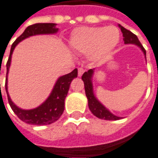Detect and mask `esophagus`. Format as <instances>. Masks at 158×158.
<instances>
[{"mask_svg": "<svg viewBox=\"0 0 158 158\" xmlns=\"http://www.w3.org/2000/svg\"><path fill=\"white\" fill-rule=\"evenodd\" d=\"M85 73V69L82 68V67H79V69H78V75H79V77H81L82 76V74L84 73Z\"/></svg>", "mask_w": 158, "mask_h": 158, "instance_id": "34e87169", "label": "esophagus"}]
</instances>
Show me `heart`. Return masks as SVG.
<instances>
[{
  "instance_id": "heart-1",
  "label": "heart",
  "mask_w": 158,
  "mask_h": 158,
  "mask_svg": "<svg viewBox=\"0 0 158 158\" xmlns=\"http://www.w3.org/2000/svg\"><path fill=\"white\" fill-rule=\"evenodd\" d=\"M119 40L120 32L114 26L106 28L82 27L73 32L71 45L79 52H91L93 58L100 59L111 52Z\"/></svg>"
}]
</instances>
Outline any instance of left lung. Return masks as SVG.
<instances>
[{
	"label": "left lung",
	"instance_id": "8db88e82",
	"mask_svg": "<svg viewBox=\"0 0 158 158\" xmlns=\"http://www.w3.org/2000/svg\"><path fill=\"white\" fill-rule=\"evenodd\" d=\"M121 30L123 32V41L124 44H135L136 45H138L142 51L143 52L144 55L146 56V51L142 45V44L138 40L137 36L132 33L130 30L125 29L124 27L119 25ZM94 73V70L90 69L87 72H85L82 75V80L84 81L85 85V95L87 97L88 100V106L91 112L95 115L96 117L103 119V120H107V121H116L120 120L121 117H118L114 114H113L112 113L108 111L105 106L101 105V103L98 101L94 95V92H93V84H92V77Z\"/></svg>",
	"mask_w": 158,
	"mask_h": 158
}]
</instances>
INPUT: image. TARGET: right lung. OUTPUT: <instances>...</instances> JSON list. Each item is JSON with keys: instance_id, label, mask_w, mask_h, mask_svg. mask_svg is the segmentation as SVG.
<instances>
[{"instance_id": "obj_1", "label": "right lung", "mask_w": 158, "mask_h": 158, "mask_svg": "<svg viewBox=\"0 0 158 158\" xmlns=\"http://www.w3.org/2000/svg\"><path fill=\"white\" fill-rule=\"evenodd\" d=\"M55 23H35L27 27L24 32L16 38V40L13 43L10 54L8 57V62H7V77L10 62H11V56L14 51L15 47L16 44L23 40L25 38L29 37L30 35H38V34H53L57 31V28H55ZM1 74V69H0ZM78 76V70L77 68L74 69L73 71L70 73L64 75L57 79L56 84L54 85V88L52 90L51 95L46 101H44L41 106L36 108L30 109V110H23L21 109L18 106H16L12 102L10 97L8 94V86H7V80L6 78V83H5V88L8 94V101L9 105L11 106L12 110L17 115L20 120L23 122L32 124V125H48L52 124L57 121L60 116L62 115L64 109V99L68 94L70 84L72 80Z\"/></svg>"}]
</instances>
